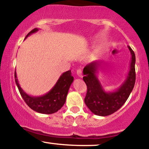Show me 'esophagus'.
Returning a JSON list of instances; mask_svg holds the SVG:
<instances>
[{"instance_id": "esophagus-1", "label": "esophagus", "mask_w": 149, "mask_h": 149, "mask_svg": "<svg viewBox=\"0 0 149 149\" xmlns=\"http://www.w3.org/2000/svg\"><path fill=\"white\" fill-rule=\"evenodd\" d=\"M76 73H77V76H79V77H82V72H81V70H77V71H76Z\"/></svg>"}]
</instances>
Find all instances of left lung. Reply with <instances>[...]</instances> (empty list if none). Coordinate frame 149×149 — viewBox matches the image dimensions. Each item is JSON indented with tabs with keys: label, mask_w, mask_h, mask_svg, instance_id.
<instances>
[{
	"label": "left lung",
	"mask_w": 149,
	"mask_h": 149,
	"mask_svg": "<svg viewBox=\"0 0 149 149\" xmlns=\"http://www.w3.org/2000/svg\"><path fill=\"white\" fill-rule=\"evenodd\" d=\"M131 62L126 79L114 91L107 92L97 76L100 68V61H94L84 68L83 79L86 84L87 92L84 102L91 112L99 116H107L116 112L127 101L136 82V55L130 47Z\"/></svg>",
	"instance_id": "1"
}]
</instances>
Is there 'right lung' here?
Returning <instances> with one entry per match:
<instances>
[{
    "label": "right lung",
    "instance_id": "right-lung-1",
    "mask_svg": "<svg viewBox=\"0 0 149 149\" xmlns=\"http://www.w3.org/2000/svg\"><path fill=\"white\" fill-rule=\"evenodd\" d=\"M38 30L37 28L31 30L26 36V38L33 33L37 32ZM14 76L16 86L19 88L20 94L26 104L31 109L42 114L55 113L61 109V107L65 102L69 88L73 81L71 70H68L60 76L55 85L51 88L49 92L40 97H31V96L28 95L21 88L18 81L16 72H15Z\"/></svg>",
    "mask_w": 149,
    "mask_h": 149
}]
</instances>
